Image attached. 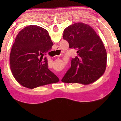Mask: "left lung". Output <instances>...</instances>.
<instances>
[{"instance_id": "1", "label": "left lung", "mask_w": 121, "mask_h": 121, "mask_svg": "<svg viewBox=\"0 0 121 121\" xmlns=\"http://www.w3.org/2000/svg\"><path fill=\"white\" fill-rule=\"evenodd\" d=\"M63 39L69 48L77 50L71 67L61 81L66 83L89 84L97 81L105 71L107 52L102 40L88 24L76 23L64 30Z\"/></svg>"}]
</instances>
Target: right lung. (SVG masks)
I'll return each instance as SVG.
<instances>
[{
    "instance_id": "right-lung-1",
    "label": "right lung",
    "mask_w": 121,
    "mask_h": 121,
    "mask_svg": "<svg viewBox=\"0 0 121 121\" xmlns=\"http://www.w3.org/2000/svg\"><path fill=\"white\" fill-rule=\"evenodd\" d=\"M53 45L48 31L41 27L30 25L18 33L11 50L10 67L19 84L33 89L59 81L48 68L46 57Z\"/></svg>"
}]
</instances>
